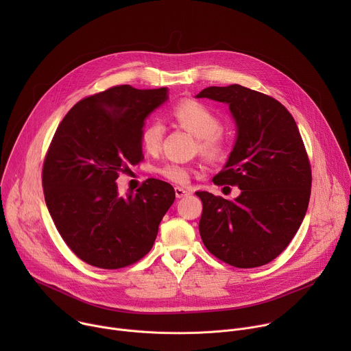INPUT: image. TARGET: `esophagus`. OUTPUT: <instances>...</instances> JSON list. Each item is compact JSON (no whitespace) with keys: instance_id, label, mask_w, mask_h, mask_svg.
<instances>
[{"instance_id":"obj_1","label":"esophagus","mask_w":351,"mask_h":351,"mask_svg":"<svg viewBox=\"0 0 351 351\" xmlns=\"http://www.w3.org/2000/svg\"><path fill=\"white\" fill-rule=\"evenodd\" d=\"M175 194H176V197H178V198H182V197L189 195V191H187L186 189H183V187L176 186V187H175Z\"/></svg>"}]
</instances>
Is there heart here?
Here are the masks:
<instances>
[{
  "label": "heart",
  "instance_id": "heart-1",
  "mask_svg": "<svg viewBox=\"0 0 351 351\" xmlns=\"http://www.w3.org/2000/svg\"><path fill=\"white\" fill-rule=\"evenodd\" d=\"M171 115L179 126L198 138V152L210 161H221L225 158L228 154V138L221 130L222 121L219 115L211 107L202 101H195V99H184L173 106ZM162 136V123L158 121H149L140 134L144 152L148 154L158 153ZM157 173L172 183L186 184L191 178L193 169L182 164L171 162L157 168Z\"/></svg>",
  "mask_w": 351,
  "mask_h": 351
}]
</instances>
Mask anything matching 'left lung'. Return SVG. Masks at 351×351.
<instances>
[{
	"mask_svg": "<svg viewBox=\"0 0 351 351\" xmlns=\"http://www.w3.org/2000/svg\"><path fill=\"white\" fill-rule=\"evenodd\" d=\"M198 98L226 103L237 138L217 186H237V198L197 191L203 202L199 236L208 252L236 268L275 260L307 213L311 165L291 114L274 97L230 84L207 87Z\"/></svg>",
	"mask_w": 351,
	"mask_h": 351,
	"instance_id": "left-lung-1",
	"label": "left lung"
}]
</instances>
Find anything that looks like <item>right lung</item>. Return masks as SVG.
Masks as SVG:
<instances>
[{
	"mask_svg": "<svg viewBox=\"0 0 351 351\" xmlns=\"http://www.w3.org/2000/svg\"><path fill=\"white\" fill-rule=\"evenodd\" d=\"M168 88L114 86L76 103L58 125L43 164L45 204L61 237L84 263L119 269L152 250L173 187L147 179L119 195L117 179L143 161L140 134Z\"/></svg>",
	"mask_w": 351,
	"mask_h": 351,
	"instance_id": "1",
	"label": "right lung"
}]
</instances>
